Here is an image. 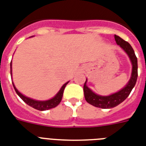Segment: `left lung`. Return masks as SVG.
<instances>
[{
  "instance_id": "1",
  "label": "left lung",
  "mask_w": 146,
  "mask_h": 146,
  "mask_svg": "<svg viewBox=\"0 0 146 146\" xmlns=\"http://www.w3.org/2000/svg\"><path fill=\"white\" fill-rule=\"evenodd\" d=\"M115 40L118 45H119L122 47L125 53H127L129 57L131 63L132 65V75L129 81L125 85L124 88H122L121 90L115 93H113L112 95L106 96H100L93 93L90 88L86 86V80L84 83L83 86V92H84V96L88 103H90L92 106H94L96 107L102 108V109H110L113 108L122 103L131 93V91L135 86L136 80L138 77V63L137 57L135 54L134 50L132 49L129 43L122 40L119 36L115 35Z\"/></svg>"
}]
</instances>
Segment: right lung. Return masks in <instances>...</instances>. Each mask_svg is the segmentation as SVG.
<instances>
[{"mask_svg":"<svg viewBox=\"0 0 146 146\" xmlns=\"http://www.w3.org/2000/svg\"><path fill=\"white\" fill-rule=\"evenodd\" d=\"M11 75H12V73H11ZM69 82L66 83L65 84H63V86L61 87V89L60 90L58 93H56V95L54 96L53 98L50 99L49 100H46V101H39V100H33V99H31V98L27 97L25 96H24L23 94H21L20 92H19L17 88L15 87L14 83H13V86H14V88L15 91H16L17 94L20 96V97L22 99V100L25 102V103L27 104L28 106H31V107L34 108L37 110H40V111H43V110H50V109H52V108L56 107V106H58L60 104V103L61 102V100H62V97H63V91H64V89H65L66 86L68 83Z\"/></svg>","mask_w":146,"mask_h":146,"instance_id":"right-lung-1","label":"right lung"}]
</instances>
